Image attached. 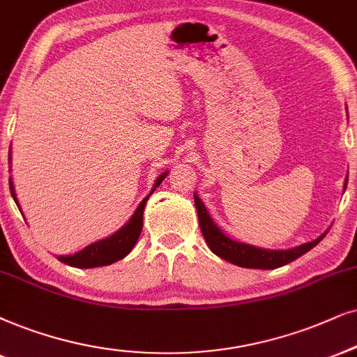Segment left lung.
<instances>
[{
	"instance_id": "left-lung-1",
	"label": "left lung",
	"mask_w": 357,
	"mask_h": 357,
	"mask_svg": "<svg viewBox=\"0 0 357 357\" xmlns=\"http://www.w3.org/2000/svg\"><path fill=\"white\" fill-rule=\"evenodd\" d=\"M347 183V179H346ZM346 189V184H344ZM194 204H196L197 218H199V227L202 236H204L207 245L211 247V250L214 252L215 255H219L220 259L231 261L234 265H238V267L245 268H278L283 267V265L290 264V261L296 260L306 252L313 249L314 245H318L319 242L323 241V237L326 234H323L321 237H318L317 241L303 243V245L296 247V249L290 250H265L259 249V247L249 245V243L236 242L232 238H229L225 234L220 231V229L212 222V219L207 214L204 204L199 197L194 194Z\"/></svg>"
}]
</instances>
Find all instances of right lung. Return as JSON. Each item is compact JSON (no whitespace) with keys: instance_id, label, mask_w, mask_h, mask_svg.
I'll use <instances>...</instances> for the list:
<instances>
[{"instance_id":"right-lung-1","label":"right lung","mask_w":357,"mask_h":357,"mask_svg":"<svg viewBox=\"0 0 357 357\" xmlns=\"http://www.w3.org/2000/svg\"><path fill=\"white\" fill-rule=\"evenodd\" d=\"M166 174L163 173L160 174V178L156 179L155 186H153V191L148 194V197L155 192V189L160 186L161 181L166 178ZM10 189H11V196L15 202L17 204L16 194H15V186H13V181L10 179ZM148 197L142 201V204L138 206V209L135 211V214L132 215V219L126 222L120 231H116L114 236L103 238V241L93 242L92 245L85 247L84 250L77 252L74 255H66V257H59V260L64 261V264L70 265V267H77V268H92V267H103V265H110L114 261L123 259L125 255L130 254V250L133 249L135 243H137L139 234H142L143 229V211H145V204L148 201ZM20 207V204H17Z\"/></svg>"}]
</instances>
